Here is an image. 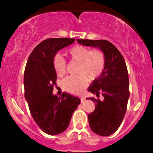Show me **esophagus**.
I'll return each instance as SVG.
<instances>
[{
  "label": "esophagus",
  "instance_id": "obj_1",
  "mask_svg": "<svg viewBox=\"0 0 153 153\" xmlns=\"http://www.w3.org/2000/svg\"><path fill=\"white\" fill-rule=\"evenodd\" d=\"M80 99H81V103H83V102H84V100H85V98H84V96H81V97H80Z\"/></svg>",
  "mask_w": 153,
  "mask_h": 153
}]
</instances>
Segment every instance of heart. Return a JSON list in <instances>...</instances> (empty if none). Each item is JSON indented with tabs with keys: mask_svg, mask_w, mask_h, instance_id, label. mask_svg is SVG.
<instances>
[{
	"mask_svg": "<svg viewBox=\"0 0 153 153\" xmlns=\"http://www.w3.org/2000/svg\"><path fill=\"white\" fill-rule=\"evenodd\" d=\"M67 55L72 61L78 62V75L67 77L63 81V86L68 92L78 94L85 88L87 80L94 81L101 76L106 65L105 55L99 49L90 50L89 48L78 45L69 49ZM53 66L58 76L65 74L67 61L61 55L54 57Z\"/></svg>",
	"mask_w": 153,
	"mask_h": 153,
	"instance_id": "1",
	"label": "heart"
}]
</instances>
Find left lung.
<instances>
[{
  "label": "left lung",
  "instance_id": "left-lung-1",
  "mask_svg": "<svg viewBox=\"0 0 153 153\" xmlns=\"http://www.w3.org/2000/svg\"><path fill=\"white\" fill-rule=\"evenodd\" d=\"M86 47L99 48L106 57V65L99 78L94 80L88 91L103 100L89 98L95 109L88 115L92 132L101 136H109L119 128L123 121L129 98V76L122 55L118 49L106 40L77 39Z\"/></svg>",
  "mask_w": 153,
  "mask_h": 153
}]
</instances>
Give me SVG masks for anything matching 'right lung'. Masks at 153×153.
<instances>
[{"instance_id": "1", "label": "right lung", "mask_w": 153, "mask_h": 153, "mask_svg": "<svg viewBox=\"0 0 153 153\" xmlns=\"http://www.w3.org/2000/svg\"><path fill=\"white\" fill-rule=\"evenodd\" d=\"M73 38H49L40 43L29 55L24 71V96L37 125L50 135L67 129L80 98L64 92L52 94L57 75L53 59L57 52L73 44Z\"/></svg>"}]
</instances>
